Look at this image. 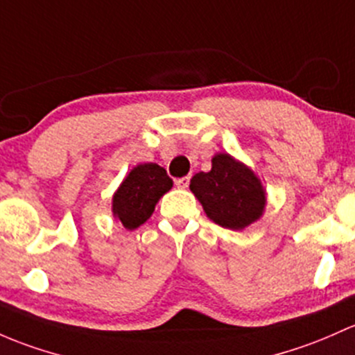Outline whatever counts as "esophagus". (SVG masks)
I'll list each match as a JSON object with an SVG mask.
<instances>
[{"instance_id": "obj_1", "label": "esophagus", "mask_w": 355, "mask_h": 355, "mask_svg": "<svg viewBox=\"0 0 355 355\" xmlns=\"http://www.w3.org/2000/svg\"><path fill=\"white\" fill-rule=\"evenodd\" d=\"M189 182H190V177H182V178H177V180H175V185H177L178 189L185 190L189 187Z\"/></svg>"}]
</instances>
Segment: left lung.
I'll return each mask as SVG.
<instances>
[{
    "instance_id": "1",
    "label": "left lung",
    "mask_w": 355,
    "mask_h": 355,
    "mask_svg": "<svg viewBox=\"0 0 355 355\" xmlns=\"http://www.w3.org/2000/svg\"><path fill=\"white\" fill-rule=\"evenodd\" d=\"M212 168L196 173L190 190L212 223L241 231L266 212L267 192L255 171L227 153H216Z\"/></svg>"
}]
</instances>
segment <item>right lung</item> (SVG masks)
<instances>
[{"mask_svg":"<svg viewBox=\"0 0 355 355\" xmlns=\"http://www.w3.org/2000/svg\"><path fill=\"white\" fill-rule=\"evenodd\" d=\"M173 187L166 170L156 163H139L129 171L112 197L114 218L125 230H136L151 218L156 204Z\"/></svg>","mask_w":355,"mask_h":355,"instance_id":"add662e5","label":"right lung"}]
</instances>
